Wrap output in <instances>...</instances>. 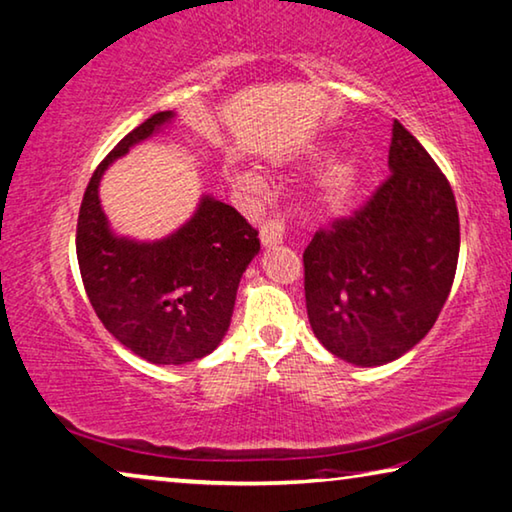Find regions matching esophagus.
<instances>
[{
  "label": "esophagus",
  "mask_w": 512,
  "mask_h": 512,
  "mask_svg": "<svg viewBox=\"0 0 512 512\" xmlns=\"http://www.w3.org/2000/svg\"><path fill=\"white\" fill-rule=\"evenodd\" d=\"M284 224L277 219H268L265 224L261 226V231H258V235H261V242L263 247H277V244L284 242Z\"/></svg>",
  "instance_id": "34e87169"
}]
</instances>
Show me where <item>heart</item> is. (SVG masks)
Listing matches in <instances>:
<instances>
[{"label":"heart","instance_id":"heart-1","mask_svg":"<svg viewBox=\"0 0 512 512\" xmlns=\"http://www.w3.org/2000/svg\"><path fill=\"white\" fill-rule=\"evenodd\" d=\"M358 177H360V161L348 157L342 161H335L328 170H325L323 180H321V191H323V201L339 207L342 203H346L351 194L358 187ZM235 182L240 187H256V177L251 173H242L235 177Z\"/></svg>","mask_w":512,"mask_h":512}]
</instances>
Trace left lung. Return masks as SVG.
<instances>
[{
	"label": "left lung",
	"mask_w": 512,
	"mask_h": 512,
	"mask_svg": "<svg viewBox=\"0 0 512 512\" xmlns=\"http://www.w3.org/2000/svg\"><path fill=\"white\" fill-rule=\"evenodd\" d=\"M390 177L351 219L302 254L311 330L335 358L379 367L432 330L453 286L459 217L453 189L395 120Z\"/></svg>",
	"instance_id": "8db88e82"
}]
</instances>
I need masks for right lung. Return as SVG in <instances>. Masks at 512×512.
<instances>
[{
  "label": "right lung",
  "instance_id": "add662e5",
  "mask_svg": "<svg viewBox=\"0 0 512 512\" xmlns=\"http://www.w3.org/2000/svg\"><path fill=\"white\" fill-rule=\"evenodd\" d=\"M173 120V110L152 115L101 161L85 189L76 231L80 277L96 316L117 342L152 365H189L221 344L242 274L261 251L247 219L210 194L166 238L136 240L113 231L99 198L103 173Z\"/></svg>",
  "mask_w": 512,
  "mask_h": 512
}]
</instances>
